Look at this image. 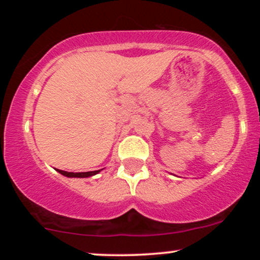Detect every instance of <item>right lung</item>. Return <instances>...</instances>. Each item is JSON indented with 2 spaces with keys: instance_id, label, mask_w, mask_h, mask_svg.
Returning <instances> with one entry per match:
<instances>
[{
  "instance_id": "1",
  "label": "right lung",
  "mask_w": 260,
  "mask_h": 260,
  "mask_svg": "<svg viewBox=\"0 0 260 260\" xmlns=\"http://www.w3.org/2000/svg\"><path fill=\"white\" fill-rule=\"evenodd\" d=\"M61 175L66 176V177H79V178H83V177H90V176H94L96 175L98 172H100V170H98V171H89V172H67V171H63V170H57Z\"/></svg>"
}]
</instances>
